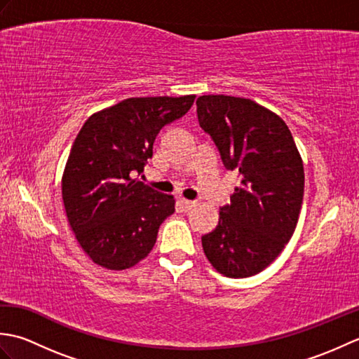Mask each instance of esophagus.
Returning <instances> with one entry per match:
<instances>
[{
    "mask_svg": "<svg viewBox=\"0 0 359 359\" xmlns=\"http://www.w3.org/2000/svg\"><path fill=\"white\" fill-rule=\"evenodd\" d=\"M179 203H180V207H182V210H184V211L191 210V208L194 207V205H196L194 201H188V199H180Z\"/></svg>",
    "mask_w": 359,
    "mask_h": 359,
    "instance_id": "34e87169",
    "label": "esophagus"
}]
</instances>
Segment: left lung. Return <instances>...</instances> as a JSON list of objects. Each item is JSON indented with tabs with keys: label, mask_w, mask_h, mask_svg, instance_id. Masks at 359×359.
<instances>
[{
	"label": "left lung",
	"mask_w": 359,
	"mask_h": 359,
	"mask_svg": "<svg viewBox=\"0 0 359 359\" xmlns=\"http://www.w3.org/2000/svg\"><path fill=\"white\" fill-rule=\"evenodd\" d=\"M196 104L224 166L239 174L217 226L202 236L203 251L224 276H253L294 233L304 197L301 156L285 121L253 100L202 95Z\"/></svg>",
	"instance_id": "obj_1"
}]
</instances>
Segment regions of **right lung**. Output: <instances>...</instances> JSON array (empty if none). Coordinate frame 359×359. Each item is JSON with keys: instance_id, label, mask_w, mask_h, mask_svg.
Returning a JSON list of instances; mask_svg holds the SVG:
<instances>
[{"instance_id": "add662e5", "label": "right lung", "mask_w": 359, "mask_h": 359, "mask_svg": "<svg viewBox=\"0 0 359 359\" xmlns=\"http://www.w3.org/2000/svg\"><path fill=\"white\" fill-rule=\"evenodd\" d=\"M196 95L126 98L90 116L75 139L62 191L83 251L108 270H126L149 255L174 197L133 179L152 157L160 129L184 117Z\"/></svg>"}]
</instances>
